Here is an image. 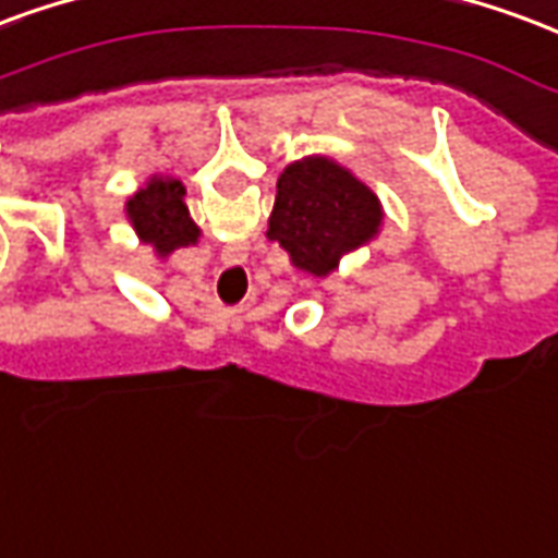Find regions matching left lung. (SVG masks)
<instances>
[{"label":"left lung","mask_w":558,"mask_h":558,"mask_svg":"<svg viewBox=\"0 0 558 558\" xmlns=\"http://www.w3.org/2000/svg\"><path fill=\"white\" fill-rule=\"evenodd\" d=\"M381 218V201L349 168L304 156L278 177L266 236L290 254L292 266L328 278L345 254L378 236Z\"/></svg>","instance_id":"8db88e82"}]
</instances>
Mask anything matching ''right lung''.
Returning <instances> with one entry per match:
<instances>
[{"label": "right lung", "mask_w": 558, "mask_h": 558, "mask_svg": "<svg viewBox=\"0 0 558 558\" xmlns=\"http://www.w3.org/2000/svg\"><path fill=\"white\" fill-rule=\"evenodd\" d=\"M185 189L171 177H150L144 189L126 201V218L144 245H153L159 257L174 254L177 247L195 245L201 230L183 204Z\"/></svg>", "instance_id": "1"}]
</instances>
